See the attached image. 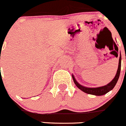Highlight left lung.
<instances>
[{
    "label": "left lung",
    "instance_id": "obj_1",
    "mask_svg": "<svg viewBox=\"0 0 126 126\" xmlns=\"http://www.w3.org/2000/svg\"><path fill=\"white\" fill-rule=\"evenodd\" d=\"M121 54H120V59H119L118 67L117 72H116V74L115 76L114 79L111 81L109 83H108V84H106V85L105 86H103L98 87H87L83 86L81 85L80 83H78L77 81L75 80L74 75H72V79H73L74 83H75V85L77 86V87L79 89H80L81 91H82L83 92H85V93L86 94H88L96 95V96H101V95L106 94H107L108 92H109V91H110L111 90L113 89V87H114L116 85V83H117L119 77H120V71H121Z\"/></svg>",
    "mask_w": 126,
    "mask_h": 126
}]
</instances>
